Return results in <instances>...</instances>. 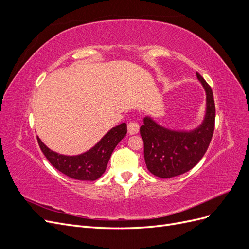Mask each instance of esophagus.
I'll return each instance as SVG.
<instances>
[{
    "instance_id": "34e87169",
    "label": "esophagus",
    "mask_w": 249,
    "mask_h": 249,
    "mask_svg": "<svg viewBox=\"0 0 249 249\" xmlns=\"http://www.w3.org/2000/svg\"><path fill=\"white\" fill-rule=\"evenodd\" d=\"M127 132H129L131 135H135L139 132V124L136 123H129L127 124Z\"/></svg>"
}]
</instances>
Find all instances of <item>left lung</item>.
I'll return each mask as SVG.
<instances>
[{"label":"left lung","mask_w":249,"mask_h":249,"mask_svg":"<svg viewBox=\"0 0 249 249\" xmlns=\"http://www.w3.org/2000/svg\"><path fill=\"white\" fill-rule=\"evenodd\" d=\"M196 76L207 92V114L198 129L188 133L170 131L148 117L140 126L146 167L158 178L177 177L192 169L206 154L212 140L216 115L214 96L206 80L198 72Z\"/></svg>","instance_id":"left-lung-1"}]
</instances>
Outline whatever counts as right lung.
I'll return each instance as SVG.
<instances>
[{
    "instance_id": "add662e5",
    "label": "right lung",
    "mask_w": 249,
    "mask_h": 249,
    "mask_svg": "<svg viewBox=\"0 0 249 249\" xmlns=\"http://www.w3.org/2000/svg\"><path fill=\"white\" fill-rule=\"evenodd\" d=\"M126 134V124L113 127L87 153L79 156H63L53 152L37 137L39 147L48 161L60 172L74 179L95 180L107 168L112 152Z\"/></svg>"
}]
</instances>
